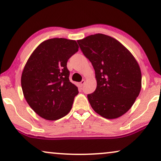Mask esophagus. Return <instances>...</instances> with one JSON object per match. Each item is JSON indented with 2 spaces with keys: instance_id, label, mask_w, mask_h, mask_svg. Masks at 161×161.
I'll use <instances>...</instances> for the list:
<instances>
[{
  "instance_id": "obj_1",
  "label": "esophagus",
  "mask_w": 161,
  "mask_h": 161,
  "mask_svg": "<svg viewBox=\"0 0 161 161\" xmlns=\"http://www.w3.org/2000/svg\"><path fill=\"white\" fill-rule=\"evenodd\" d=\"M84 83H85V80H83L81 82L79 83V86H80V87H83V86L84 85Z\"/></svg>"
}]
</instances>
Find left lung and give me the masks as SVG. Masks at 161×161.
I'll list each match as a JSON object with an SVG mask.
<instances>
[{
	"label": "left lung",
	"instance_id": "left-lung-1",
	"mask_svg": "<svg viewBox=\"0 0 161 161\" xmlns=\"http://www.w3.org/2000/svg\"><path fill=\"white\" fill-rule=\"evenodd\" d=\"M95 70L97 88L88 94L93 109L115 119L131 108L142 88V73L132 53L118 40L97 33L78 40Z\"/></svg>",
	"mask_w": 161,
	"mask_h": 161
}]
</instances>
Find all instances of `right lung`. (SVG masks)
I'll return each instance as SVG.
<instances>
[{"mask_svg":"<svg viewBox=\"0 0 161 161\" xmlns=\"http://www.w3.org/2000/svg\"><path fill=\"white\" fill-rule=\"evenodd\" d=\"M78 48L74 40L48 39L37 46L25 65L21 77L23 94L44 119H60L71 110L78 90L69 80L67 62Z\"/></svg>","mask_w":161,"mask_h":161,"instance_id":"right-lung-1","label":"right lung"}]
</instances>
